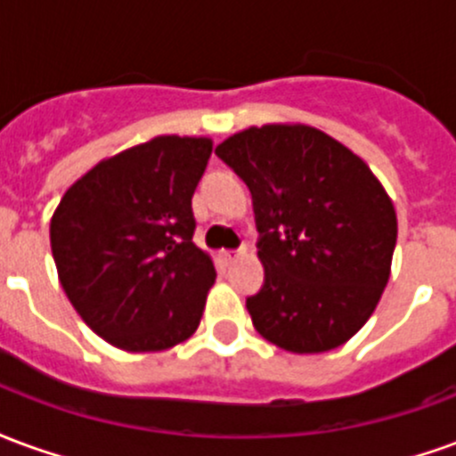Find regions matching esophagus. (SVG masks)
I'll list each match as a JSON object with an SVG mask.
<instances>
[{"mask_svg": "<svg viewBox=\"0 0 456 456\" xmlns=\"http://www.w3.org/2000/svg\"><path fill=\"white\" fill-rule=\"evenodd\" d=\"M244 254H247V248H239V251H222L219 256L224 258L227 264H234V261H237V258L244 256Z\"/></svg>", "mask_w": 456, "mask_h": 456, "instance_id": "obj_1", "label": "esophagus"}]
</instances>
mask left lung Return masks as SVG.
I'll list each match as a JSON object with an SVG mask.
<instances>
[{
  "mask_svg": "<svg viewBox=\"0 0 456 456\" xmlns=\"http://www.w3.org/2000/svg\"><path fill=\"white\" fill-rule=\"evenodd\" d=\"M251 190L266 278L247 310L293 354L330 352L373 315L391 276L395 209L371 168L307 124H264L215 149Z\"/></svg>",
  "mask_w": 456,
  "mask_h": 456,
  "instance_id": "1",
  "label": "left lung"
}]
</instances>
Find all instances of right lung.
I'll list each match as a JSON object with an SVG mask.
<instances>
[{
    "label": "right lung",
    "mask_w": 456,
    "mask_h": 456,
    "mask_svg": "<svg viewBox=\"0 0 456 456\" xmlns=\"http://www.w3.org/2000/svg\"><path fill=\"white\" fill-rule=\"evenodd\" d=\"M209 153L208 136H156L100 160L55 208L61 286L117 349L163 352L198 330L217 276L192 244V192Z\"/></svg>",
    "instance_id": "right-lung-1"
}]
</instances>
